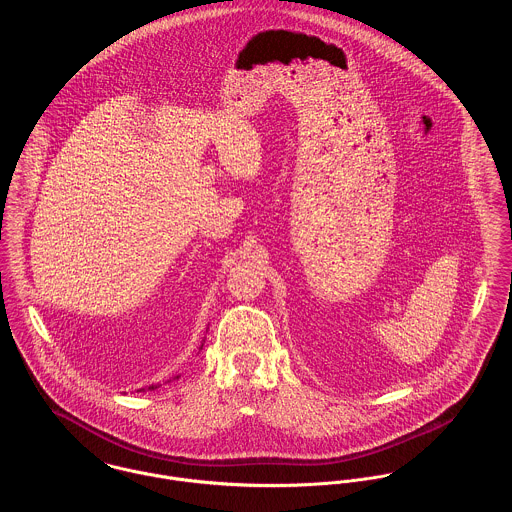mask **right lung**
I'll list each match as a JSON object with an SVG mask.
<instances>
[{
	"instance_id": "right-lung-1",
	"label": "right lung",
	"mask_w": 512,
	"mask_h": 512,
	"mask_svg": "<svg viewBox=\"0 0 512 512\" xmlns=\"http://www.w3.org/2000/svg\"><path fill=\"white\" fill-rule=\"evenodd\" d=\"M176 379H178V377H176ZM157 387H159V385H151V387H149V391H155ZM139 391H145V389H139Z\"/></svg>"
}]
</instances>
